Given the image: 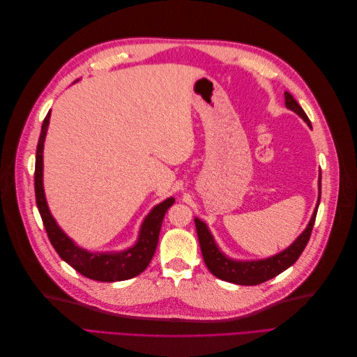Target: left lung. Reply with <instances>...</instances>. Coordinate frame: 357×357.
I'll use <instances>...</instances> for the list:
<instances>
[{
  "mask_svg": "<svg viewBox=\"0 0 357 357\" xmlns=\"http://www.w3.org/2000/svg\"><path fill=\"white\" fill-rule=\"evenodd\" d=\"M284 100H286V107L290 109L291 112H295L298 116H301L307 125L311 128V122L305 112L302 110V107L296 102V100L291 96L289 92H284ZM320 177H319V201H317V207L311 215V220L305 231L302 232L298 238L295 240L294 244H290L286 250L280 252L278 255L262 259V261H234V259L225 256L220 250L218 244L214 243V238L211 232L208 231L207 225H205L202 220L195 219V226H197V234H198V240L201 245V252L204 262L210 269V273L215 275L220 280H225V282H229L234 284H241V286H256L261 284L264 282H268V280L274 278L280 273H283L284 269L294 265L301 253L304 252V248L311 236L312 226H314L316 222V215H317V208L320 204Z\"/></svg>",
  "mask_w": 357,
  "mask_h": 357,
  "instance_id": "obj_1",
  "label": "left lung"
}]
</instances>
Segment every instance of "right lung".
Wrapping results in <instances>:
<instances>
[{"instance_id":"add662e5","label":"right lung","mask_w":357,"mask_h":357,"mask_svg":"<svg viewBox=\"0 0 357 357\" xmlns=\"http://www.w3.org/2000/svg\"><path fill=\"white\" fill-rule=\"evenodd\" d=\"M49 121L50 112L45 117V121H43L41 134L37 144L34 186L37 207L53 248H55L61 259L71 265L75 271L91 280H96V282H122V280L142 274L155 255L164 215L171 205L176 202V199H165L147 214V218L142 225V229H139L138 241L125 252L91 253L75 245L73 240H70L66 232L56 225L55 219L52 218L45 197V189H43V147H45Z\"/></svg>"}]
</instances>
